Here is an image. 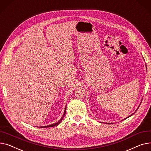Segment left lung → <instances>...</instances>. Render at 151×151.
<instances>
[{
	"mask_svg": "<svg viewBox=\"0 0 151 151\" xmlns=\"http://www.w3.org/2000/svg\"><path fill=\"white\" fill-rule=\"evenodd\" d=\"M139 107H138V109H137V110H136V111H137V110H138V108H139ZM133 114H134V113H133ZM133 114H131V115H130V116H128V117H127V118H129V117H130V116H132V115H133ZM126 118H125V119H126Z\"/></svg>",
	"mask_w": 151,
	"mask_h": 151,
	"instance_id": "8db88e82",
	"label": "left lung"
}]
</instances>
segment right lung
<instances>
[{
	"mask_svg": "<svg viewBox=\"0 0 151 151\" xmlns=\"http://www.w3.org/2000/svg\"><path fill=\"white\" fill-rule=\"evenodd\" d=\"M66 107H65V111H64V114L63 115V116H62V118L59 120V121H58L57 122L55 123V124H51V125H49V126H43V127H40L41 128H47V127H54V126H58L59 124L61 122V121L63 120V119L65 117V115L66 114Z\"/></svg>",
	"mask_w": 151,
	"mask_h": 151,
	"instance_id": "1",
	"label": "right lung"
}]
</instances>
